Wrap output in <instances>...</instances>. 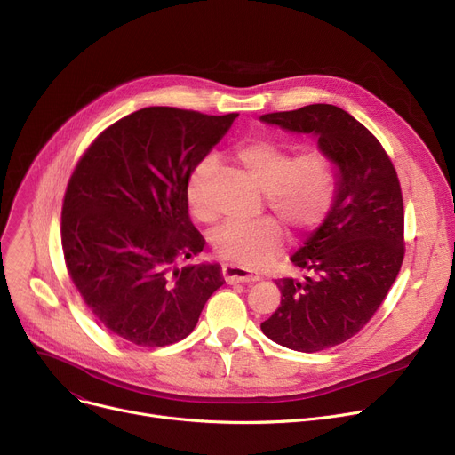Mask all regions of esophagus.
Returning a JSON list of instances; mask_svg holds the SVG:
<instances>
[{
  "label": "esophagus",
  "mask_w": 455,
  "mask_h": 455,
  "mask_svg": "<svg viewBox=\"0 0 455 455\" xmlns=\"http://www.w3.org/2000/svg\"><path fill=\"white\" fill-rule=\"evenodd\" d=\"M223 276H225V280L230 282V283H237V282H256V280H259L258 273H252V271H249V269H245V267H240V266H230V264L223 266Z\"/></svg>",
  "instance_id": "1"
}]
</instances>
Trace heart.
Returning a JSON list of instances; mask_svg holds the SVG:
<instances>
[{
  "label": "heart",
  "instance_id": "b5f03b06",
  "mask_svg": "<svg viewBox=\"0 0 455 455\" xmlns=\"http://www.w3.org/2000/svg\"><path fill=\"white\" fill-rule=\"evenodd\" d=\"M252 180L266 191L269 206L280 220L299 232L319 227L336 201V175L321 151H293L266 138H251L235 148ZM213 156L196 164L186 179V203L201 221L213 218L210 180L215 173ZM212 245L223 259L240 266H258L271 259L283 245L282 227L269 218L258 221H228L215 228Z\"/></svg>",
  "mask_w": 455,
  "mask_h": 455
}]
</instances>
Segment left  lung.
Here are the masks:
<instances>
[{"label":"left lung","mask_w":455,"mask_h":455,"mask_svg":"<svg viewBox=\"0 0 455 455\" xmlns=\"http://www.w3.org/2000/svg\"><path fill=\"white\" fill-rule=\"evenodd\" d=\"M259 122L312 134L333 165L336 201L291 261L306 275L276 280L282 300L261 323L266 336L297 352L350 339L384 302L403 259V204L379 141L333 105L264 114Z\"/></svg>","instance_id":"8db88e82"}]
</instances>
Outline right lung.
<instances>
[{
	"instance_id": "right-lung-1",
	"label": "right lung",
	"mask_w": 455,
	"mask_h": 455,
	"mask_svg": "<svg viewBox=\"0 0 455 455\" xmlns=\"http://www.w3.org/2000/svg\"><path fill=\"white\" fill-rule=\"evenodd\" d=\"M235 117L136 110L95 138L71 175L60 227L66 267L95 319L119 339H184L223 285L220 264L177 261L204 247L188 215L186 179Z\"/></svg>"
}]
</instances>
